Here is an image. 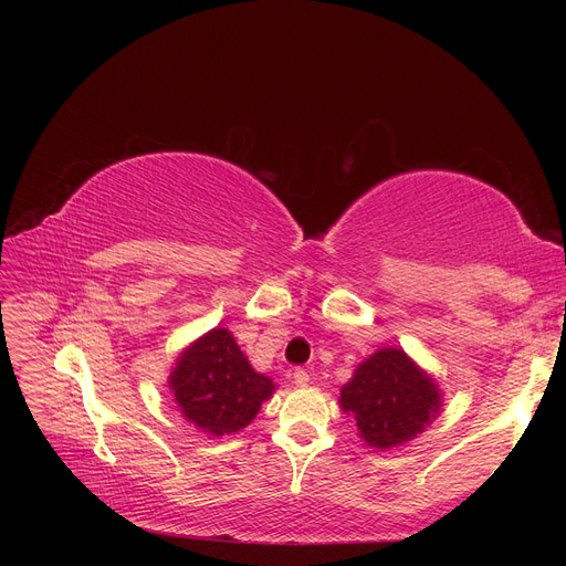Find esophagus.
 <instances>
[{
	"instance_id": "obj_1",
	"label": "esophagus",
	"mask_w": 566,
	"mask_h": 566,
	"mask_svg": "<svg viewBox=\"0 0 566 566\" xmlns=\"http://www.w3.org/2000/svg\"><path fill=\"white\" fill-rule=\"evenodd\" d=\"M293 382L298 385V388H305V385L310 382V374H307V369H303V367H295V369H293Z\"/></svg>"
}]
</instances>
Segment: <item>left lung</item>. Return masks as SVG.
Returning <instances> with one entry per match:
<instances>
[{
  "mask_svg": "<svg viewBox=\"0 0 566 566\" xmlns=\"http://www.w3.org/2000/svg\"><path fill=\"white\" fill-rule=\"evenodd\" d=\"M342 408L353 412L360 436L378 450L418 436L440 408L436 382L399 348H380L342 388Z\"/></svg>",
  "mask_w": 566,
  "mask_h": 566,
  "instance_id": "8db88e82",
  "label": "left lung"
}]
</instances>
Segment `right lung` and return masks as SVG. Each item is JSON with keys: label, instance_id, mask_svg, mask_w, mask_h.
I'll list each match as a JSON object with an SVG mask.
<instances>
[{"label": "right lung", "instance_id": "right-lung-1", "mask_svg": "<svg viewBox=\"0 0 566 566\" xmlns=\"http://www.w3.org/2000/svg\"><path fill=\"white\" fill-rule=\"evenodd\" d=\"M169 385L186 418L211 436L248 427L275 390L271 378L250 367L224 328L206 333L178 358Z\"/></svg>", "mask_w": 566, "mask_h": 566}]
</instances>
